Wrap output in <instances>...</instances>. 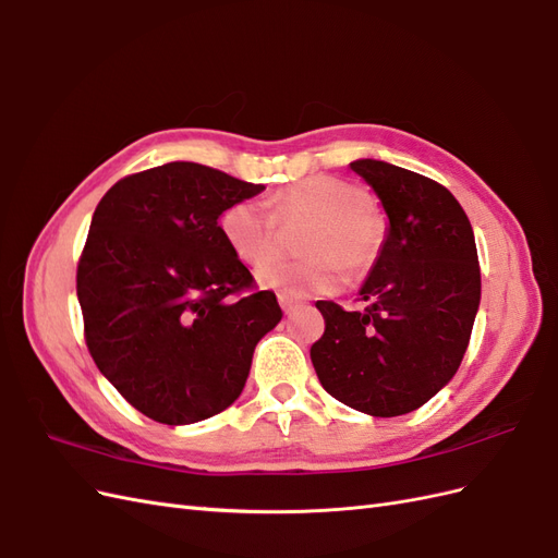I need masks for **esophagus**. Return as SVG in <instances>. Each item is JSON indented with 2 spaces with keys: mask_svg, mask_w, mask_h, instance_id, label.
Returning <instances> with one entry per match:
<instances>
[{
  "mask_svg": "<svg viewBox=\"0 0 558 558\" xmlns=\"http://www.w3.org/2000/svg\"><path fill=\"white\" fill-rule=\"evenodd\" d=\"M279 305H281V310H283L286 314H291V312L300 305V300L293 298V295H289V293H279Z\"/></svg>",
  "mask_w": 558,
  "mask_h": 558,
  "instance_id": "1",
  "label": "esophagus"
}]
</instances>
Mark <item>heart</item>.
<instances>
[{"mask_svg": "<svg viewBox=\"0 0 558 558\" xmlns=\"http://www.w3.org/2000/svg\"><path fill=\"white\" fill-rule=\"evenodd\" d=\"M367 193L335 177H310L275 195L272 207L260 199H240L221 214V232L242 263L259 265L274 255L278 221L310 220L301 247L307 259L264 263L256 279L265 289L291 295L340 291L347 269L361 275L377 258L384 240L381 216L367 207Z\"/></svg>", "mask_w": 558, "mask_h": 558, "instance_id": "obj_1", "label": "heart"}]
</instances>
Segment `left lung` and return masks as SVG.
Wrapping results in <instances>:
<instances>
[{"instance_id":"1","label":"left lung","mask_w":558,"mask_h":558,"mask_svg":"<svg viewBox=\"0 0 558 558\" xmlns=\"http://www.w3.org/2000/svg\"><path fill=\"white\" fill-rule=\"evenodd\" d=\"M388 216L379 256L361 286L363 312L318 300L326 332L312 344L320 386L369 416L426 404L459 369L480 310L475 234L445 185L391 162L361 158Z\"/></svg>"}]
</instances>
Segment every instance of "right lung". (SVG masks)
Listing matches in <instances>:
<instances>
[{"label":"right lung","mask_w":558,"mask_h":558,"mask_svg":"<svg viewBox=\"0 0 558 558\" xmlns=\"http://www.w3.org/2000/svg\"><path fill=\"white\" fill-rule=\"evenodd\" d=\"M265 191L197 162L118 181L99 199L76 269L95 365L134 410L197 424L240 398L253 349L281 320L272 291L228 246L218 218Z\"/></svg>","instance_id":"add662e5"}]
</instances>
